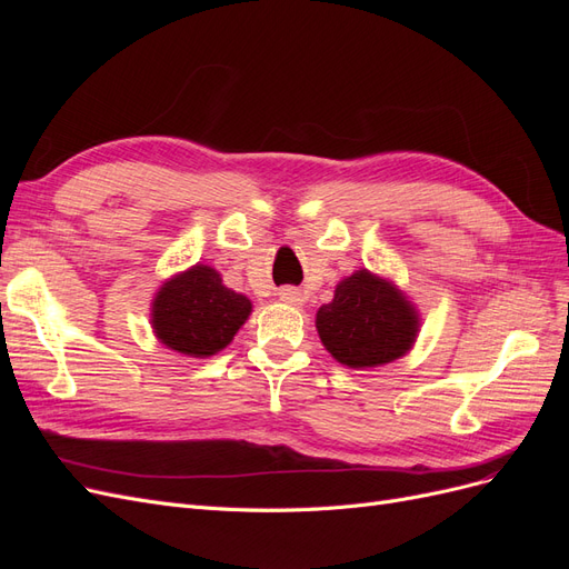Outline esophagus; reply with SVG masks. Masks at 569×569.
I'll return each mask as SVG.
<instances>
[{
    "mask_svg": "<svg viewBox=\"0 0 569 569\" xmlns=\"http://www.w3.org/2000/svg\"><path fill=\"white\" fill-rule=\"evenodd\" d=\"M278 297H280V301L291 303V306H299V303L303 301L301 291H299V289H295V287H282V289L278 291Z\"/></svg>",
    "mask_w": 569,
    "mask_h": 569,
    "instance_id": "esophagus-1",
    "label": "esophagus"
}]
</instances>
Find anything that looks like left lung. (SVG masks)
I'll return each instance as SVG.
<instances>
[{
	"label": "left lung",
	"instance_id": "1",
	"mask_svg": "<svg viewBox=\"0 0 569 569\" xmlns=\"http://www.w3.org/2000/svg\"><path fill=\"white\" fill-rule=\"evenodd\" d=\"M318 335L339 363L375 368L403 356L418 335V316L399 289L358 270L341 280L316 318Z\"/></svg>",
	"mask_w": 569,
	"mask_h": 569
}]
</instances>
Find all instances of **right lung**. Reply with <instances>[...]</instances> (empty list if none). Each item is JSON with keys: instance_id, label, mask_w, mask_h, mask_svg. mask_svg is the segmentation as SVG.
<instances>
[{"instance_id": "right-lung-1", "label": "right lung", "mask_w": 569, "mask_h": 569, "mask_svg": "<svg viewBox=\"0 0 569 569\" xmlns=\"http://www.w3.org/2000/svg\"><path fill=\"white\" fill-rule=\"evenodd\" d=\"M251 313V301L222 284L209 266H194L161 287L151 322L168 349L192 358L226 349Z\"/></svg>"}]
</instances>
